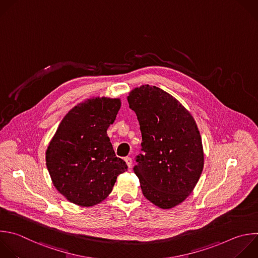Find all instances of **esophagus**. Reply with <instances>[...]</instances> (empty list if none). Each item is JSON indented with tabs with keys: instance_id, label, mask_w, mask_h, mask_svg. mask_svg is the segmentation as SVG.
<instances>
[{
	"instance_id": "esophagus-1",
	"label": "esophagus",
	"mask_w": 258,
	"mask_h": 258,
	"mask_svg": "<svg viewBox=\"0 0 258 258\" xmlns=\"http://www.w3.org/2000/svg\"><path fill=\"white\" fill-rule=\"evenodd\" d=\"M124 161L126 162V165L128 166V168L131 169V168H132V165H133V160H132V158H131V157H126V158H124Z\"/></svg>"
}]
</instances>
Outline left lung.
Masks as SVG:
<instances>
[{"label":"left lung","mask_w":258,"mask_h":258,"mask_svg":"<svg viewBox=\"0 0 258 258\" xmlns=\"http://www.w3.org/2000/svg\"><path fill=\"white\" fill-rule=\"evenodd\" d=\"M142 133V151L134 167L143 195L161 209L181 204L204 168L202 137L192 115L156 86L143 85L127 96Z\"/></svg>","instance_id":"8db88e82"}]
</instances>
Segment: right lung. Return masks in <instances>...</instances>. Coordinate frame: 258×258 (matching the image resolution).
I'll return each mask as SVG.
<instances>
[{
  "label": "right lung",
  "instance_id": "obj_1",
  "mask_svg": "<svg viewBox=\"0 0 258 258\" xmlns=\"http://www.w3.org/2000/svg\"><path fill=\"white\" fill-rule=\"evenodd\" d=\"M120 105L119 99L97 97L75 106L49 143L45 160L52 183L75 205L101 203L112 191L117 176L127 170L106 133Z\"/></svg>",
  "mask_w": 258,
  "mask_h": 258
}]
</instances>
